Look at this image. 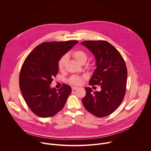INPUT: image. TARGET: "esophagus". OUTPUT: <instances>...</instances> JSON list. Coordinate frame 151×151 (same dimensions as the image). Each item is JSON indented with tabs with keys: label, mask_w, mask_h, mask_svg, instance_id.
<instances>
[{
	"label": "esophagus",
	"mask_w": 151,
	"mask_h": 151,
	"mask_svg": "<svg viewBox=\"0 0 151 151\" xmlns=\"http://www.w3.org/2000/svg\"><path fill=\"white\" fill-rule=\"evenodd\" d=\"M78 88H79L77 87H72V90H77V89H78Z\"/></svg>",
	"instance_id": "obj_1"
}]
</instances>
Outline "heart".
<instances>
[{
  "instance_id": "b5f03b06",
  "label": "heart",
  "mask_w": 151,
  "mask_h": 151,
  "mask_svg": "<svg viewBox=\"0 0 151 151\" xmlns=\"http://www.w3.org/2000/svg\"><path fill=\"white\" fill-rule=\"evenodd\" d=\"M72 55L75 58V60L79 63L82 62H85L87 60V53L81 50H78L73 52ZM67 59H68V56L65 55L63 56L61 58L60 60L58 62V68L60 70H62L63 69ZM87 77L85 76L82 77H81L79 76H73L69 79V82L74 85H81L82 83V79H85Z\"/></svg>"
}]
</instances>
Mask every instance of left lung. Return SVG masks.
I'll return each mask as SVG.
<instances>
[{"label":"left lung","instance_id":"obj_1","mask_svg":"<svg viewBox=\"0 0 151 151\" xmlns=\"http://www.w3.org/2000/svg\"><path fill=\"white\" fill-rule=\"evenodd\" d=\"M81 44L87 48L96 58V68L89 83L100 85V91L85 87L82 103L89 112L99 117L113 113L122 103L125 91L127 69L119 51L104 40H87Z\"/></svg>","mask_w":151,"mask_h":151}]
</instances>
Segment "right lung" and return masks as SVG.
<instances>
[{
  "instance_id": "obj_1",
  "label": "right lung",
  "mask_w": 151,
  "mask_h": 151,
  "mask_svg": "<svg viewBox=\"0 0 151 151\" xmlns=\"http://www.w3.org/2000/svg\"><path fill=\"white\" fill-rule=\"evenodd\" d=\"M77 40L44 42L27 57L19 74V88L30 109L37 116L48 118L60 112L72 91L63 84L58 90L50 84L58 72V61L78 44Z\"/></svg>"
}]
</instances>
